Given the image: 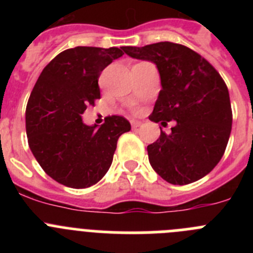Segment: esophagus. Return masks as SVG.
<instances>
[{
	"label": "esophagus",
	"instance_id": "34e87169",
	"mask_svg": "<svg viewBox=\"0 0 253 253\" xmlns=\"http://www.w3.org/2000/svg\"><path fill=\"white\" fill-rule=\"evenodd\" d=\"M130 123H131V126H133L134 129H135V128H139L140 125H142V123L138 122V120H130Z\"/></svg>",
	"mask_w": 253,
	"mask_h": 253
}]
</instances>
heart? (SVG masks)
Instances as JSON below:
<instances>
[{
  "mask_svg": "<svg viewBox=\"0 0 253 253\" xmlns=\"http://www.w3.org/2000/svg\"><path fill=\"white\" fill-rule=\"evenodd\" d=\"M133 110H137V109H135V107H133Z\"/></svg>",
  "mask_w": 253,
  "mask_h": 253,
  "instance_id": "1",
  "label": "heart"
}]
</instances>
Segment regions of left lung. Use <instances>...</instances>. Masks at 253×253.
Masks as SVG:
<instances>
[{
  "label": "left lung",
  "instance_id": "8db88e82",
  "mask_svg": "<svg viewBox=\"0 0 253 253\" xmlns=\"http://www.w3.org/2000/svg\"><path fill=\"white\" fill-rule=\"evenodd\" d=\"M135 59L157 66L162 90L149 120L176 122L171 133L161 129L147 147L151 166L172 185L200 180L218 165L232 130L227 84L215 68L193 49L171 42L123 46Z\"/></svg>",
  "mask_w": 253,
  "mask_h": 253
}]
</instances>
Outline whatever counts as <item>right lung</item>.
<instances>
[{"label":"right lung","mask_w":253,"mask_h":253,"mask_svg":"<svg viewBox=\"0 0 253 253\" xmlns=\"http://www.w3.org/2000/svg\"><path fill=\"white\" fill-rule=\"evenodd\" d=\"M122 48L76 46L62 51L40 73L26 105L29 147L48 176L64 186L84 189L99 182L113 162L116 143L130 130L111 115L99 129L82 114L100 99L99 77Z\"/></svg>","instance_id":"right-lung-1"}]
</instances>
